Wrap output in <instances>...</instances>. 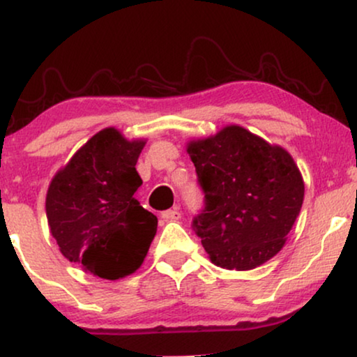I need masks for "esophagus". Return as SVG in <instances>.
<instances>
[{"instance_id": "esophagus-1", "label": "esophagus", "mask_w": 357, "mask_h": 357, "mask_svg": "<svg viewBox=\"0 0 357 357\" xmlns=\"http://www.w3.org/2000/svg\"><path fill=\"white\" fill-rule=\"evenodd\" d=\"M162 218H164V221H178L182 218V213H180L178 208H174V210L162 211Z\"/></svg>"}]
</instances>
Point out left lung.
<instances>
[{"label":"left lung","mask_w":357,"mask_h":357,"mask_svg":"<svg viewBox=\"0 0 357 357\" xmlns=\"http://www.w3.org/2000/svg\"><path fill=\"white\" fill-rule=\"evenodd\" d=\"M187 152L205 193L193 229L211 262L251 271L284 248L303 203L305 183L291 155L231 124Z\"/></svg>","instance_id":"left-lung-1"}]
</instances>
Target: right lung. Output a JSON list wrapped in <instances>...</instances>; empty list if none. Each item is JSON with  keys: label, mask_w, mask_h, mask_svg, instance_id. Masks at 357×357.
<instances>
[{"label": "right lung", "mask_w": 357, "mask_h": 357, "mask_svg": "<svg viewBox=\"0 0 357 357\" xmlns=\"http://www.w3.org/2000/svg\"><path fill=\"white\" fill-rule=\"evenodd\" d=\"M144 146V139L128 141L118 129H101L49 185L45 213L60 252L101 279L136 272L155 236L157 218L134 198Z\"/></svg>", "instance_id": "1"}]
</instances>
